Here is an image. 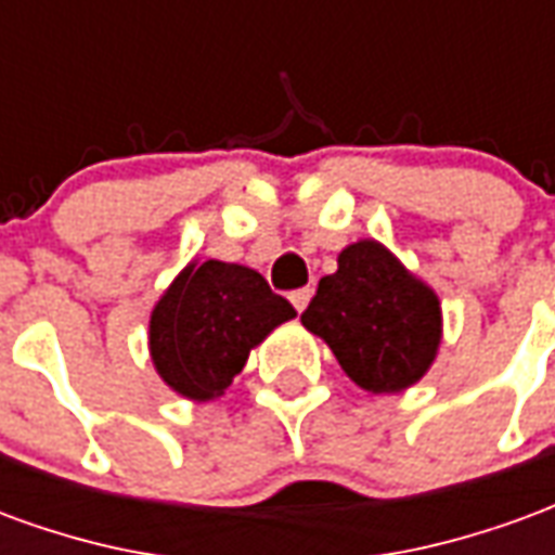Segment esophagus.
Returning a JSON list of instances; mask_svg holds the SVG:
<instances>
[{
  "label": "esophagus",
  "instance_id": "34e87169",
  "mask_svg": "<svg viewBox=\"0 0 555 555\" xmlns=\"http://www.w3.org/2000/svg\"><path fill=\"white\" fill-rule=\"evenodd\" d=\"M309 300H312V288L291 291V302H294V309H297V312H302V309L309 306Z\"/></svg>",
  "mask_w": 555,
  "mask_h": 555
}]
</instances>
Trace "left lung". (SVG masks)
<instances>
[{"label": "left lung", "mask_w": 555, "mask_h": 555, "mask_svg": "<svg viewBox=\"0 0 555 555\" xmlns=\"http://www.w3.org/2000/svg\"><path fill=\"white\" fill-rule=\"evenodd\" d=\"M365 392H401L428 372L442 336L437 294L377 241L350 243L300 314Z\"/></svg>", "instance_id": "obj_1"}]
</instances>
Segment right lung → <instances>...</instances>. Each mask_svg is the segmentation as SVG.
<instances>
[{"instance_id": "add662e5", "label": "right lung", "mask_w": 555, "mask_h": 555, "mask_svg": "<svg viewBox=\"0 0 555 555\" xmlns=\"http://www.w3.org/2000/svg\"><path fill=\"white\" fill-rule=\"evenodd\" d=\"M294 314L249 267L193 261L151 312V360L178 396L210 401L243 372L249 350Z\"/></svg>"}]
</instances>
